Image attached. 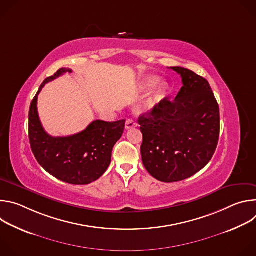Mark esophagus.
Listing matches in <instances>:
<instances>
[{
  "instance_id": "1",
  "label": "esophagus",
  "mask_w": 256,
  "mask_h": 256,
  "mask_svg": "<svg viewBox=\"0 0 256 256\" xmlns=\"http://www.w3.org/2000/svg\"><path fill=\"white\" fill-rule=\"evenodd\" d=\"M136 126H138L136 122L134 120H132V118H130V120H128L126 122V130L134 128H136Z\"/></svg>"
}]
</instances>
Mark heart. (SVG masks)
I'll use <instances>...</instances> for the list:
<instances>
[{"mask_svg":"<svg viewBox=\"0 0 256 256\" xmlns=\"http://www.w3.org/2000/svg\"><path fill=\"white\" fill-rule=\"evenodd\" d=\"M159 82H160V78L157 76L146 77L140 82L138 87L140 90H144V91L150 90L152 88H154L156 86H158L157 88L156 86V88L153 91L151 96L147 99V101H146L144 105L148 110H152V109L157 107L166 98L169 92V86L167 83L163 82L159 84Z\"/></svg>","mask_w":256,"mask_h":256,"instance_id":"obj_1","label":"heart"}]
</instances>
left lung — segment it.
Returning a JSON list of instances; mask_svg holds the SVG:
<instances>
[{"mask_svg":"<svg viewBox=\"0 0 256 256\" xmlns=\"http://www.w3.org/2000/svg\"><path fill=\"white\" fill-rule=\"evenodd\" d=\"M171 68L184 84L177 96L138 118L142 164L162 182L184 180L202 170L220 136V109L208 82L190 70Z\"/></svg>","mask_w":256,"mask_h":256,"instance_id":"8db88e82","label":"left lung"}]
</instances>
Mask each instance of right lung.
<instances>
[{"mask_svg": "<svg viewBox=\"0 0 256 256\" xmlns=\"http://www.w3.org/2000/svg\"><path fill=\"white\" fill-rule=\"evenodd\" d=\"M70 68H60L46 78L29 108V140L34 157L50 175L70 184L85 186L100 178L112 162L114 146L122 138L126 120L114 122L94 120L83 132L68 136H52L42 126L38 97L44 85Z\"/></svg>", "mask_w": 256, "mask_h": 256, "instance_id": "right-lung-1", "label": "right lung"}]
</instances>
